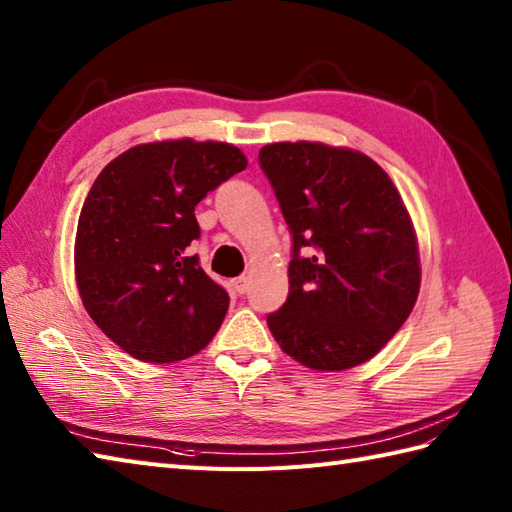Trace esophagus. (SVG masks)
I'll return each instance as SVG.
<instances>
[{"label":"esophagus","mask_w":512,"mask_h":512,"mask_svg":"<svg viewBox=\"0 0 512 512\" xmlns=\"http://www.w3.org/2000/svg\"><path fill=\"white\" fill-rule=\"evenodd\" d=\"M248 286H250V277L248 275H242V277H237V279L231 281V288H233V292H237V295H244V292L248 290Z\"/></svg>","instance_id":"34e87169"}]
</instances>
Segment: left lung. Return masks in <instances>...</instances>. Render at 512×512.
Segmentation results:
<instances>
[{"label":"left lung","instance_id":"obj_1","mask_svg":"<svg viewBox=\"0 0 512 512\" xmlns=\"http://www.w3.org/2000/svg\"><path fill=\"white\" fill-rule=\"evenodd\" d=\"M259 165L292 233L288 299L268 314L275 341L319 372L369 361L420 290L418 237L398 189L361 151L308 140L262 147Z\"/></svg>","mask_w":512,"mask_h":512}]
</instances>
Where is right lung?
<instances>
[{
  "instance_id": "obj_1",
  "label": "right lung",
  "mask_w": 512,
  "mask_h": 512,
  "mask_svg": "<svg viewBox=\"0 0 512 512\" xmlns=\"http://www.w3.org/2000/svg\"><path fill=\"white\" fill-rule=\"evenodd\" d=\"M248 165L217 140H160L123 151L94 180L74 242L76 288L107 339L145 363L204 350L228 295L189 253L195 206Z\"/></svg>"
}]
</instances>
